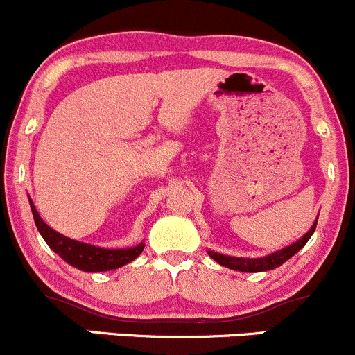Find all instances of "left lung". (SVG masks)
<instances>
[{
	"instance_id": "obj_1",
	"label": "left lung",
	"mask_w": 355,
	"mask_h": 355,
	"mask_svg": "<svg viewBox=\"0 0 355 355\" xmlns=\"http://www.w3.org/2000/svg\"><path fill=\"white\" fill-rule=\"evenodd\" d=\"M316 225H318V218L304 237H300L299 241L293 242V244L284 247V249L277 250V252L273 254H268V256L264 257H256V259H252V257H232V256H225V254H218L214 252V250H207V254H209V257H213L218 264H221V266L225 268H230V270H235V271H244V273L270 271V270H275V268L282 266V264H284L287 259H290L293 254L299 252V250L307 244L311 235L314 234Z\"/></svg>"
}]
</instances>
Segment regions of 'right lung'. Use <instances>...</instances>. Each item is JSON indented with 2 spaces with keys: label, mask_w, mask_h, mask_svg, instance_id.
I'll return each instance as SVG.
<instances>
[{
  "label": "right lung",
  "mask_w": 355,
  "mask_h": 355,
  "mask_svg": "<svg viewBox=\"0 0 355 355\" xmlns=\"http://www.w3.org/2000/svg\"><path fill=\"white\" fill-rule=\"evenodd\" d=\"M28 202H31L35 227H37L39 234L42 235L46 244L51 247L62 259H65L68 264H71L77 270L89 271V273L116 270V268H121L127 263H130V261H134L144 250L142 242L139 245L130 247V249H103V247L84 244V242L68 239L65 235L53 230L51 227H48L42 221V218L39 216L34 202L31 199H28Z\"/></svg>",
  "instance_id": "1"
}]
</instances>
